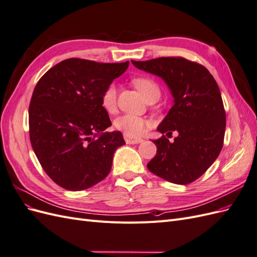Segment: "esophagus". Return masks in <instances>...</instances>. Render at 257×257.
<instances>
[{
    "label": "esophagus",
    "mask_w": 257,
    "mask_h": 257,
    "mask_svg": "<svg viewBox=\"0 0 257 257\" xmlns=\"http://www.w3.org/2000/svg\"><path fill=\"white\" fill-rule=\"evenodd\" d=\"M124 141H125L126 144L128 145H134V144H141L143 143L142 138H137L133 136H128V135H124Z\"/></svg>",
    "instance_id": "34e87169"
}]
</instances>
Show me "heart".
I'll return each mask as SVG.
<instances>
[{"mask_svg":"<svg viewBox=\"0 0 257 257\" xmlns=\"http://www.w3.org/2000/svg\"><path fill=\"white\" fill-rule=\"evenodd\" d=\"M133 84L142 93L146 100L151 97H160L161 95L158 83L149 77H137L133 79ZM116 99H118V88L114 82H111L105 88L102 94V106L107 112L112 113L115 111ZM147 126V120L131 113L120 115L114 121V127L124 132V134L128 136L141 135Z\"/></svg>","mask_w":257,"mask_h":257,"instance_id":"heart-1","label":"heart"}]
</instances>
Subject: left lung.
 Here are the masks:
<instances>
[{
  "instance_id": "8db88e82",
  "label": "left lung",
  "mask_w": 257,
  "mask_h": 257,
  "mask_svg": "<svg viewBox=\"0 0 257 257\" xmlns=\"http://www.w3.org/2000/svg\"><path fill=\"white\" fill-rule=\"evenodd\" d=\"M137 68L160 76L174 96V105L159 125L163 135L153 141L157 155L148 169L176 184L195 181L213 164L223 148L226 114L213 76L196 62L182 57L133 61Z\"/></svg>"
}]
</instances>
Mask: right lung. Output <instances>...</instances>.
I'll return each mask as SVG.
<instances>
[{
    "label": "right lung",
    "mask_w": 257,
    "mask_h": 257,
    "mask_svg": "<svg viewBox=\"0 0 257 257\" xmlns=\"http://www.w3.org/2000/svg\"><path fill=\"white\" fill-rule=\"evenodd\" d=\"M71 58L38 80L29 107L31 145L51 180L68 191L95 185L110 173L113 153L125 145L102 106L108 84L128 67Z\"/></svg>",
    "instance_id": "1"
}]
</instances>
